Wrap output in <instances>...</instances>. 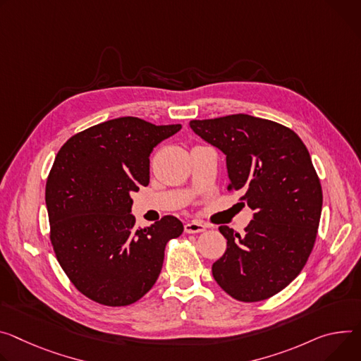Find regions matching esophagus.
Returning a JSON list of instances; mask_svg holds the SVG:
<instances>
[{
    "instance_id": "1",
    "label": "esophagus",
    "mask_w": 361,
    "mask_h": 361,
    "mask_svg": "<svg viewBox=\"0 0 361 361\" xmlns=\"http://www.w3.org/2000/svg\"><path fill=\"white\" fill-rule=\"evenodd\" d=\"M184 231L187 233H200L206 231V226L199 221H188L184 224Z\"/></svg>"
}]
</instances>
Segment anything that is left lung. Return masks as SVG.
<instances>
[{
    "label": "left lung",
    "instance_id": "8db88e82",
    "mask_svg": "<svg viewBox=\"0 0 361 361\" xmlns=\"http://www.w3.org/2000/svg\"><path fill=\"white\" fill-rule=\"evenodd\" d=\"M190 128L226 155L227 190L255 210L243 235L219 227L227 249L213 276L238 301L268 300L300 275L315 243L322 190L310 152L292 129L245 114Z\"/></svg>",
    "mask_w": 361,
    "mask_h": 361
}]
</instances>
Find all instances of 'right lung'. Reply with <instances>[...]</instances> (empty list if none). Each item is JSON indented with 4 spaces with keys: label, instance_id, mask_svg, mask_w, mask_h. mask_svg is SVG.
Segmentation results:
<instances>
[{
    "label": "right lung",
    "instance_id": "right-lung-1",
    "mask_svg": "<svg viewBox=\"0 0 361 361\" xmlns=\"http://www.w3.org/2000/svg\"><path fill=\"white\" fill-rule=\"evenodd\" d=\"M181 125L134 116L73 135L56 155L46 183L56 257L85 297L108 307L137 302L157 282L167 242L184 227L164 216L137 228L130 192L149 183V154Z\"/></svg>",
    "mask_w": 361,
    "mask_h": 361
}]
</instances>
